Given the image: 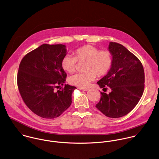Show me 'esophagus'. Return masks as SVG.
I'll return each instance as SVG.
<instances>
[{
	"mask_svg": "<svg viewBox=\"0 0 159 159\" xmlns=\"http://www.w3.org/2000/svg\"><path fill=\"white\" fill-rule=\"evenodd\" d=\"M79 89L80 90H84V91H88L89 89H82V88H79Z\"/></svg>",
	"mask_w": 159,
	"mask_h": 159,
	"instance_id": "esophagus-1",
	"label": "esophagus"
}]
</instances>
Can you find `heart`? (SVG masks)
Segmentation results:
<instances>
[{"label": "heart", "mask_w": 159, "mask_h": 159, "mask_svg": "<svg viewBox=\"0 0 159 159\" xmlns=\"http://www.w3.org/2000/svg\"><path fill=\"white\" fill-rule=\"evenodd\" d=\"M74 57L67 55L61 61V66L64 70L72 74L75 72L77 61L86 62L85 72L77 73L70 76L69 83L80 88H87L90 82L98 77L106 75L110 70L112 63L113 57L108 50H100L98 48L92 45H85L74 52Z\"/></svg>", "instance_id": "b5f03b06"}]
</instances>
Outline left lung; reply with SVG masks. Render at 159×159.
<instances>
[{
    "label": "left lung",
    "instance_id": "1",
    "mask_svg": "<svg viewBox=\"0 0 159 159\" xmlns=\"http://www.w3.org/2000/svg\"><path fill=\"white\" fill-rule=\"evenodd\" d=\"M108 49L113 57L112 65L97 84L103 89L109 87L111 92L109 94L101 92L96 107L108 117L119 118L132 111L141 99L144 71L139 60L122 45L110 42Z\"/></svg>",
    "mask_w": 159,
    "mask_h": 159
}]
</instances>
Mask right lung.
I'll return each mask as SVG.
<instances>
[{
	"label": "right lung",
	"mask_w": 159,
	"mask_h": 159,
	"mask_svg": "<svg viewBox=\"0 0 159 159\" xmlns=\"http://www.w3.org/2000/svg\"><path fill=\"white\" fill-rule=\"evenodd\" d=\"M62 44H43L26 54L21 61L17 74L20 93L31 111L44 119L61 116L70 106L75 87L63 85L67 76L61 66L66 55Z\"/></svg>",
	"instance_id": "right-lung-1"
}]
</instances>
